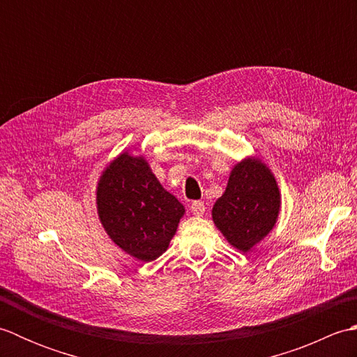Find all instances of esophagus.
I'll return each mask as SVG.
<instances>
[{
	"label": "esophagus",
	"mask_w": 357,
	"mask_h": 357,
	"mask_svg": "<svg viewBox=\"0 0 357 357\" xmlns=\"http://www.w3.org/2000/svg\"><path fill=\"white\" fill-rule=\"evenodd\" d=\"M190 210H192L193 215L202 216L204 213H206V204H204L202 201H193L192 206H190Z\"/></svg>",
	"instance_id": "obj_1"
}]
</instances>
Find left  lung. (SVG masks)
Here are the masks:
<instances>
[{"label": "left lung", "instance_id": "obj_1", "mask_svg": "<svg viewBox=\"0 0 357 357\" xmlns=\"http://www.w3.org/2000/svg\"><path fill=\"white\" fill-rule=\"evenodd\" d=\"M279 207V188L270 170L257 159H245L233 169L211 215L227 241L248 252L273 229Z\"/></svg>", "mask_w": 357, "mask_h": 357}]
</instances>
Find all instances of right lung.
Wrapping results in <instances>:
<instances>
[{
	"label": "right lung",
	"instance_id": "1",
	"mask_svg": "<svg viewBox=\"0 0 357 357\" xmlns=\"http://www.w3.org/2000/svg\"><path fill=\"white\" fill-rule=\"evenodd\" d=\"M98 213L112 241L144 262L170 244L184 206L165 192L144 158L119 155L98 183Z\"/></svg>",
	"mask_w": 357,
	"mask_h": 357
}]
</instances>
